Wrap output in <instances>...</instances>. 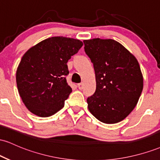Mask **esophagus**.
Instances as JSON below:
<instances>
[{"label": "esophagus", "mask_w": 160, "mask_h": 160, "mask_svg": "<svg viewBox=\"0 0 160 160\" xmlns=\"http://www.w3.org/2000/svg\"><path fill=\"white\" fill-rule=\"evenodd\" d=\"M78 88L80 89H82V88H83V83H82V82H80V83H78Z\"/></svg>", "instance_id": "1"}]
</instances>
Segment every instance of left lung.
<instances>
[{
    "mask_svg": "<svg viewBox=\"0 0 160 160\" xmlns=\"http://www.w3.org/2000/svg\"><path fill=\"white\" fill-rule=\"evenodd\" d=\"M93 64L96 90L87 98L88 108L99 121L113 124L133 111L143 89V75L135 56L112 39L84 40Z\"/></svg>",
    "mask_w": 160,
    "mask_h": 160,
    "instance_id": "obj_1",
    "label": "left lung"
}]
</instances>
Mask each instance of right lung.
I'll use <instances>...</instances> for the list:
<instances>
[{
  "label": "right lung",
  "instance_id": "obj_1",
  "mask_svg": "<svg viewBox=\"0 0 160 160\" xmlns=\"http://www.w3.org/2000/svg\"><path fill=\"white\" fill-rule=\"evenodd\" d=\"M83 45L80 40L52 37L24 54L16 70V84L24 104L40 117H50L65 106L72 89L67 62Z\"/></svg>",
  "mask_w": 160,
  "mask_h": 160
}]
</instances>
